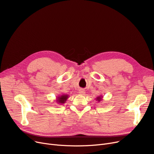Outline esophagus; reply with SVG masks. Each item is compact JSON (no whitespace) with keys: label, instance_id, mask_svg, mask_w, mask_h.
Returning <instances> with one entry per match:
<instances>
[{"label":"esophagus","instance_id":"34e87169","mask_svg":"<svg viewBox=\"0 0 154 154\" xmlns=\"http://www.w3.org/2000/svg\"><path fill=\"white\" fill-rule=\"evenodd\" d=\"M79 94H80V95H84L85 94V91H84V90H82V89H80V90H79Z\"/></svg>","mask_w":154,"mask_h":154}]
</instances>
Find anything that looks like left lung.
Returning a JSON list of instances; mask_svg holds the SVG:
<instances>
[{
    "mask_svg": "<svg viewBox=\"0 0 154 154\" xmlns=\"http://www.w3.org/2000/svg\"><path fill=\"white\" fill-rule=\"evenodd\" d=\"M102 98H103V97H102V96H101V95L98 96L96 98V100H97L98 102H100L101 100H102Z\"/></svg>",
    "mask_w": 154,
    "mask_h": 154,
    "instance_id": "1",
    "label": "left lung"
}]
</instances>
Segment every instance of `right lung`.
Returning a JSON list of instances; mask_svg holds the SVG:
<instances>
[{"label": "right lung", "mask_w": 154, "mask_h": 154, "mask_svg": "<svg viewBox=\"0 0 154 154\" xmlns=\"http://www.w3.org/2000/svg\"><path fill=\"white\" fill-rule=\"evenodd\" d=\"M69 97V96L68 94H62L61 95H59L58 97H57L56 102H57L59 104H63L66 103Z\"/></svg>", "instance_id": "obj_1"}]
</instances>
